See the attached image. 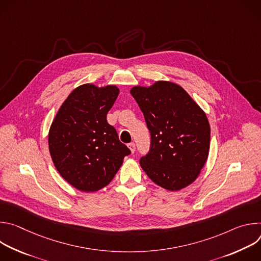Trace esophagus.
<instances>
[{
	"instance_id": "1",
	"label": "esophagus",
	"mask_w": 261,
	"mask_h": 261,
	"mask_svg": "<svg viewBox=\"0 0 261 261\" xmlns=\"http://www.w3.org/2000/svg\"><path fill=\"white\" fill-rule=\"evenodd\" d=\"M128 147L130 148V151H131L132 154L135 152V143H134V142H130V143L128 144Z\"/></svg>"
}]
</instances>
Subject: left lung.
<instances>
[{"label": "left lung", "instance_id": "obj_1", "mask_svg": "<svg viewBox=\"0 0 261 261\" xmlns=\"http://www.w3.org/2000/svg\"><path fill=\"white\" fill-rule=\"evenodd\" d=\"M151 133V147L139 163L160 187L178 191L192 184L204 166L211 128L204 111L180 86L159 81L130 91Z\"/></svg>", "mask_w": 261, "mask_h": 261}]
</instances>
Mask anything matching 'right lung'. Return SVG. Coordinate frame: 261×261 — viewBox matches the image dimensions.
I'll return each mask as SVG.
<instances>
[{"label":"right lung","mask_w":261,"mask_h":261,"mask_svg":"<svg viewBox=\"0 0 261 261\" xmlns=\"http://www.w3.org/2000/svg\"><path fill=\"white\" fill-rule=\"evenodd\" d=\"M119 93L116 86H80L64 101L50 126L53 162L62 177L83 192L107 186L131 153L106 120Z\"/></svg>","instance_id":"right-lung-1"}]
</instances>
